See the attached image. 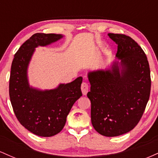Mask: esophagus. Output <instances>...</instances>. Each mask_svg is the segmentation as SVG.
<instances>
[{
    "label": "esophagus",
    "instance_id": "34e87169",
    "mask_svg": "<svg viewBox=\"0 0 158 158\" xmlns=\"http://www.w3.org/2000/svg\"><path fill=\"white\" fill-rule=\"evenodd\" d=\"M81 92H82L83 95H86L87 93L88 92V90H89V85L87 82H82L81 85Z\"/></svg>",
    "mask_w": 158,
    "mask_h": 158
}]
</instances>
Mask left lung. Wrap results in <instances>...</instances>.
Listing matches in <instances>:
<instances>
[{
	"label": "left lung",
	"mask_w": 158,
	"mask_h": 158,
	"mask_svg": "<svg viewBox=\"0 0 158 158\" xmlns=\"http://www.w3.org/2000/svg\"><path fill=\"white\" fill-rule=\"evenodd\" d=\"M117 46L109 70L90 72L91 123L98 133L116 137L131 131L140 120L151 91L150 68L146 54L134 39L108 33Z\"/></svg>",
	"instance_id": "8db88e82"
}]
</instances>
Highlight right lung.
Returning a JSON list of instances; mask_svg holds the SVG:
<instances>
[{"label":"right lung","instance_id":"1","mask_svg":"<svg viewBox=\"0 0 158 158\" xmlns=\"http://www.w3.org/2000/svg\"><path fill=\"white\" fill-rule=\"evenodd\" d=\"M62 37L60 34H34L20 47L11 67L9 90L14 113L25 128L40 137H52L59 133L72 106L82 96L81 77L49 90H40L29 85L27 67L35 48Z\"/></svg>","mask_w":158,"mask_h":158}]
</instances>
